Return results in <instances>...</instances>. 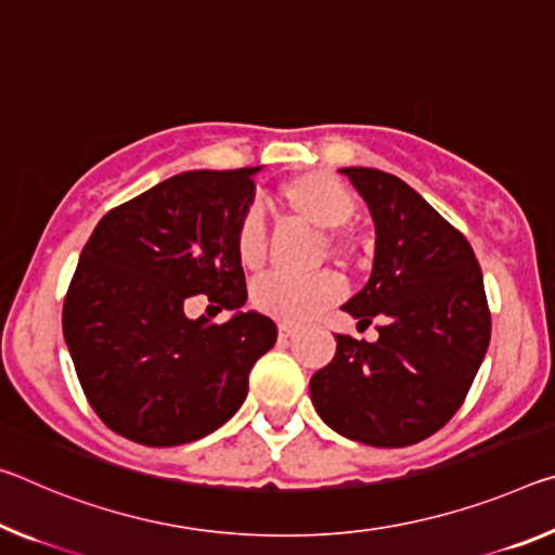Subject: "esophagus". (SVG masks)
Segmentation results:
<instances>
[{
    "mask_svg": "<svg viewBox=\"0 0 555 555\" xmlns=\"http://www.w3.org/2000/svg\"><path fill=\"white\" fill-rule=\"evenodd\" d=\"M296 333H298L296 325H292V323H279V338H281V340H288V338H294Z\"/></svg>",
    "mask_w": 555,
    "mask_h": 555,
    "instance_id": "1",
    "label": "esophagus"
}]
</instances>
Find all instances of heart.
<instances>
[{
	"label": "heart",
	"instance_id": "b5f03b06",
	"mask_svg": "<svg viewBox=\"0 0 555 555\" xmlns=\"http://www.w3.org/2000/svg\"><path fill=\"white\" fill-rule=\"evenodd\" d=\"M279 199L296 217L306 219L319 230H331L325 242L333 251H356V240L340 227L353 219L358 199L338 178L309 170L294 175L279 188ZM234 251L246 271H259L267 261V227L259 209H246L234 232ZM343 298V281L336 274L286 276L274 274L261 279L251 292V301L261 313L281 323H304L323 313Z\"/></svg>",
	"mask_w": 555,
	"mask_h": 555
}]
</instances>
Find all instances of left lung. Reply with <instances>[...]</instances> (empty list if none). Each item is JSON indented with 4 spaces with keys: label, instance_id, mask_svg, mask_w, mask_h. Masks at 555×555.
I'll return each mask as SVG.
<instances>
[{
    "label": "left lung",
    "instance_id": "8db88e82",
    "mask_svg": "<svg viewBox=\"0 0 555 555\" xmlns=\"http://www.w3.org/2000/svg\"><path fill=\"white\" fill-rule=\"evenodd\" d=\"M375 224L367 284L343 304L375 343L336 336V356L311 377V402L338 435L408 447L444 427L474 383L491 338L479 261L469 242L408 182L343 167Z\"/></svg>",
    "mask_w": 555,
    "mask_h": 555
}]
</instances>
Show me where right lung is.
Here are the masks:
<instances>
[{
  "instance_id": "right-lung-1",
  "label": "right lung",
  "mask_w": 555,
  "mask_h": 555,
  "mask_svg": "<svg viewBox=\"0 0 555 555\" xmlns=\"http://www.w3.org/2000/svg\"><path fill=\"white\" fill-rule=\"evenodd\" d=\"M190 170L111 209L86 242L64 304V338L88 402L113 433L145 447L195 442L242 408L251 365L276 323L246 304L234 232L254 175ZM205 293L233 315L188 320Z\"/></svg>"
}]
</instances>
